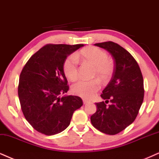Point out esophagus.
Here are the masks:
<instances>
[{
	"mask_svg": "<svg viewBox=\"0 0 159 159\" xmlns=\"http://www.w3.org/2000/svg\"><path fill=\"white\" fill-rule=\"evenodd\" d=\"M83 103H84V104H87V103H89V100H87L84 99L83 100Z\"/></svg>",
	"mask_w": 159,
	"mask_h": 159,
	"instance_id": "1",
	"label": "esophagus"
}]
</instances>
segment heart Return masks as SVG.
I'll return each instance as SVG.
<instances>
[{
    "label": "heart",
    "instance_id": "heart-1",
    "mask_svg": "<svg viewBox=\"0 0 159 159\" xmlns=\"http://www.w3.org/2000/svg\"><path fill=\"white\" fill-rule=\"evenodd\" d=\"M81 57L94 67V76H97L101 81L109 78L113 71L112 62L108 59V54L105 51L96 47H89L81 50L77 55H70L65 60L63 70L68 79L74 81L78 75V59ZM100 89V84L97 80L86 81L79 80L72 86V91L76 95L89 99L94 95Z\"/></svg>",
    "mask_w": 159,
    "mask_h": 159
}]
</instances>
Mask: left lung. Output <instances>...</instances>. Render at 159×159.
Listing matches in <instances>:
<instances>
[{
	"label": "left lung",
	"instance_id": "1",
	"mask_svg": "<svg viewBox=\"0 0 159 159\" xmlns=\"http://www.w3.org/2000/svg\"><path fill=\"white\" fill-rule=\"evenodd\" d=\"M94 45L109 52L114 60L113 75L100 97L106 100L96 103L97 111L91 122L102 133L115 135L135 120L144 99V81L139 66L125 48L113 42Z\"/></svg>",
	"mask_w": 159,
	"mask_h": 159
}]
</instances>
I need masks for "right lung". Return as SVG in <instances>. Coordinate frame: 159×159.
Wrapping results in <instances>:
<instances>
[{"label": "right lung", "instance_id": "add662e5", "mask_svg": "<svg viewBox=\"0 0 159 159\" xmlns=\"http://www.w3.org/2000/svg\"><path fill=\"white\" fill-rule=\"evenodd\" d=\"M80 45L48 44L39 49L22 70L18 97L23 115L39 133L51 136L65 130L73 112L83 105L81 98L67 95L69 90L63 64Z\"/></svg>", "mask_w": 159, "mask_h": 159}]
</instances>
